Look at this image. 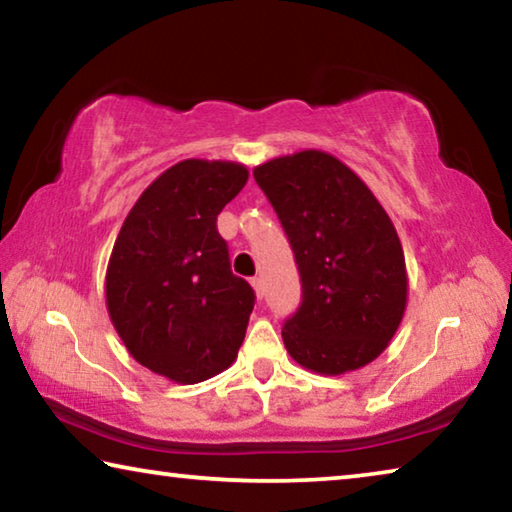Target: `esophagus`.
Instances as JSON below:
<instances>
[{"instance_id": "1", "label": "esophagus", "mask_w": 512, "mask_h": 512, "mask_svg": "<svg viewBox=\"0 0 512 512\" xmlns=\"http://www.w3.org/2000/svg\"><path fill=\"white\" fill-rule=\"evenodd\" d=\"M250 284H253L255 296L262 300L264 298V280H262V277H253V280H250Z\"/></svg>"}]
</instances>
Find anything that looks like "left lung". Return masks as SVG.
<instances>
[{
    "label": "left lung",
    "instance_id": "8db88e82",
    "mask_svg": "<svg viewBox=\"0 0 512 512\" xmlns=\"http://www.w3.org/2000/svg\"><path fill=\"white\" fill-rule=\"evenodd\" d=\"M296 255L302 305L282 329L291 359L316 375L375 361L400 327L409 275L402 241L377 196L318 149L253 169Z\"/></svg>",
    "mask_w": 512,
    "mask_h": 512
}]
</instances>
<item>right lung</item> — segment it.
<instances>
[{"instance_id":"add662e5","label":"right lung","mask_w":512,"mask_h":512,"mask_svg":"<svg viewBox=\"0 0 512 512\" xmlns=\"http://www.w3.org/2000/svg\"><path fill=\"white\" fill-rule=\"evenodd\" d=\"M246 180L239 162L173 164L137 198L112 246V325L137 363L176 384L219 375L244 343L255 293L232 275L216 216Z\"/></svg>"}]
</instances>
